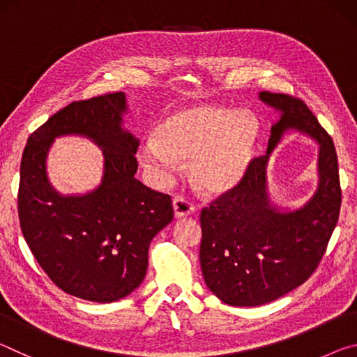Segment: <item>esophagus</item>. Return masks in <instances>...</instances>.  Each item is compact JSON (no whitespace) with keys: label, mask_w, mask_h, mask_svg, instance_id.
Wrapping results in <instances>:
<instances>
[{"label":"esophagus","mask_w":357,"mask_h":357,"mask_svg":"<svg viewBox=\"0 0 357 357\" xmlns=\"http://www.w3.org/2000/svg\"><path fill=\"white\" fill-rule=\"evenodd\" d=\"M173 211L174 217L181 219V217H187L193 213V204L183 195H176L173 198Z\"/></svg>","instance_id":"esophagus-1"}]
</instances>
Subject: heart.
<instances>
[{
    "mask_svg": "<svg viewBox=\"0 0 357 357\" xmlns=\"http://www.w3.org/2000/svg\"><path fill=\"white\" fill-rule=\"evenodd\" d=\"M258 123L252 114L222 107H195L167 118L142 157L160 179L176 172L178 162L192 164L195 185L209 195L236 187L255 155Z\"/></svg>",
    "mask_w": 357,
    "mask_h": 357,
    "instance_id": "b5f03b06",
    "label": "heart"
}]
</instances>
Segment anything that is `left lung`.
<instances>
[{
  "label": "left lung",
  "mask_w": 357,
  "mask_h": 357,
  "mask_svg": "<svg viewBox=\"0 0 357 357\" xmlns=\"http://www.w3.org/2000/svg\"><path fill=\"white\" fill-rule=\"evenodd\" d=\"M282 113L271 128L266 155L255 157L243 181L203 208L200 264L206 287L228 305L273 302L315 273L337 225L342 204L334 142L304 100L259 93ZM296 128L320 144V183L314 197L296 211L268 202L265 165L282 132Z\"/></svg>",
  "instance_id": "1"
}]
</instances>
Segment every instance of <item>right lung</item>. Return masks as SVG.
<instances>
[{"mask_svg": "<svg viewBox=\"0 0 357 357\" xmlns=\"http://www.w3.org/2000/svg\"><path fill=\"white\" fill-rule=\"evenodd\" d=\"M124 93L72 102L28 138L20 164L19 219L29 250L58 288L80 299L114 302L140 287L153 238L173 219L170 195L135 179L137 138L121 128ZM84 135L105 153L98 190L64 197L47 183L52 140Z\"/></svg>", "mask_w": 357, "mask_h": 357, "instance_id": "right-lung-1", "label": "right lung"}]
</instances>
